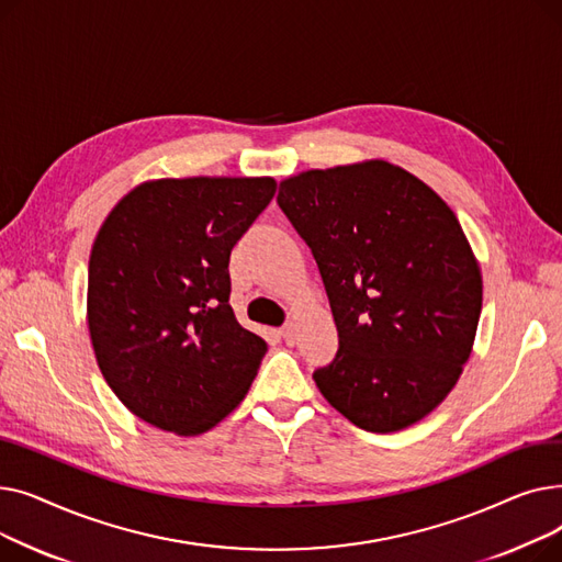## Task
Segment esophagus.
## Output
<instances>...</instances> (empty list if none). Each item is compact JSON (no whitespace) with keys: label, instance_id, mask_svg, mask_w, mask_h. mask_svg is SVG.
<instances>
[{"label":"esophagus","instance_id":"34e87169","mask_svg":"<svg viewBox=\"0 0 562 562\" xmlns=\"http://www.w3.org/2000/svg\"><path fill=\"white\" fill-rule=\"evenodd\" d=\"M293 335H296V328H293V323H286L284 328H280V337L284 341H293Z\"/></svg>","mask_w":562,"mask_h":562}]
</instances>
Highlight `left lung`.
Returning a JSON list of instances; mask_svg holds the SVG:
<instances>
[{
  "label": "left lung",
  "mask_w": 562,
  "mask_h": 562,
  "mask_svg": "<svg viewBox=\"0 0 562 562\" xmlns=\"http://www.w3.org/2000/svg\"><path fill=\"white\" fill-rule=\"evenodd\" d=\"M278 204L312 248L339 333L318 392L369 432L422 422L456 387L483 307L453 210L382 159L286 177Z\"/></svg>",
  "instance_id": "8db88e82"
}]
</instances>
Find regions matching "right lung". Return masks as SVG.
Returning a JSON list of instances; mask_svg holds the SVG:
<instances>
[{"label":"right lung","instance_id":"add662e5","mask_svg":"<svg viewBox=\"0 0 562 562\" xmlns=\"http://www.w3.org/2000/svg\"><path fill=\"white\" fill-rule=\"evenodd\" d=\"M273 177H184L132 189L88 261V333L123 405L193 437L248 394L266 341L229 307V252L276 195Z\"/></svg>","mask_w":562,"mask_h":562}]
</instances>
